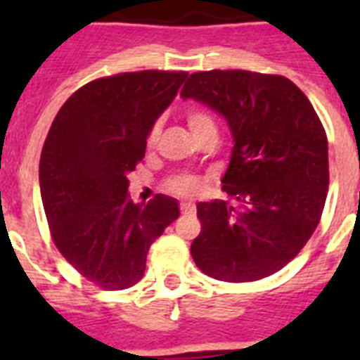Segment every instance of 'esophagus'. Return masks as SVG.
<instances>
[{"label": "esophagus", "instance_id": "obj_1", "mask_svg": "<svg viewBox=\"0 0 360 360\" xmlns=\"http://www.w3.org/2000/svg\"><path fill=\"white\" fill-rule=\"evenodd\" d=\"M194 211H196V205H194L192 202L181 203V213L183 214H191V213H194Z\"/></svg>", "mask_w": 360, "mask_h": 360}]
</instances>
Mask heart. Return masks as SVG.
Instances as JSON below:
<instances>
[{"mask_svg":"<svg viewBox=\"0 0 360 360\" xmlns=\"http://www.w3.org/2000/svg\"><path fill=\"white\" fill-rule=\"evenodd\" d=\"M186 123H188L194 136L202 134V132H205L209 129H217L213 117L207 112H203V110H191L186 114ZM158 136H160V123H155L151 127V130H149V134H147V143L153 146L158 140ZM169 188L175 194H181V196H196L198 192L202 191V179L198 175L191 174L175 175L174 179H169Z\"/></svg>","mask_w":360,"mask_h":360,"instance_id":"1","label":"heart"}]
</instances>
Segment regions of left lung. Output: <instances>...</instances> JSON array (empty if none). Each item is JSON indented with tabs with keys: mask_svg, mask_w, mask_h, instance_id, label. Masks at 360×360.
Returning a JSON list of instances; mask_svg holds the SVG:
<instances>
[{
	"mask_svg": "<svg viewBox=\"0 0 360 360\" xmlns=\"http://www.w3.org/2000/svg\"><path fill=\"white\" fill-rule=\"evenodd\" d=\"M181 97L222 115L233 149L222 175L231 198L198 203L191 254L203 273L252 282L285 267L312 237L329 191V147L307 95L284 76L194 72Z\"/></svg>",
	"mask_w": 360,
	"mask_h": 360,
	"instance_id": "1",
	"label": "left lung"
}]
</instances>
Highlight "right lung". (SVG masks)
<instances>
[{"label":"right lung","instance_id":"1","mask_svg":"<svg viewBox=\"0 0 360 360\" xmlns=\"http://www.w3.org/2000/svg\"><path fill=\"white\" fill-rule=\"evenodd\" d=\"M185 78L141 70L89 82L61 106L46 136L39 183L53 243L104 290L140 282L149 246L179 217L177 200L164 194L132 203L129 174Z\"/></svg>","mask_w":360,"mask_h":360}]
</instances>
